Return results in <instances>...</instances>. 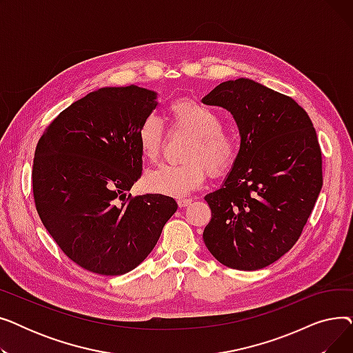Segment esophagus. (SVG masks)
Returning <instances> with one entry per match:
<instances>
[{
	"label": "esophagus",
	"instance_id": "obj_1",
	"mask_svg": "<svg viewBox=\"0 0 353 353\" xmlns=\"http://www.w3.org/2000/svg\"><path fill=\"white\" fill-rule=\"evenodd\" d=\"M192 203V199H179L177 200V206L179 208H186V206H189Z\"/></svg>",
	"mask_w": 353,
	"mask_h": 353
}]
</instances>
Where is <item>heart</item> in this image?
Here are the masks:
<instances>
[{"mask_svg":"<svg viewBox=\"0 0 353 353\" xmlns=\"http://www.w3.org/2000/svg\"><path fill=\"white\" fill-rule=\"evenodd\" d=\"M172 130H180L192 136L181 164H163L147 172L145 186L152 192L181 197L200 188L208 170L213 177L229 173L240 157V137L234 130L225 128V120L219 111L196 100H176L167 107ZM161 120L148 114L140 123L136 140L139 153L147 163L157 161L164 144Z\"/></svg>","mask_w":353,"mask_h":353,"instance_id":"b5f03b06","label":"heart"}]
</instances>
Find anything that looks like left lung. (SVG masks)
I'll list each match as a JSON object with an SVG mask.
<instances>
[{
    "mask_svg": "<svg viewBox=\"0 0 353 353\" xmlns=\"http://www.w3.org/2000/svg\"><path fill=\"white\" fill-rule=\"evenodd\" d=\"M203 103L228 108L242 137L225 184L205 197L203 240L221 265L263 269L298 242L321 193L316 132L292 97L248 79L219 84Z\"/></svg>",
    "mask_w": 353,
    "mask_h": 353,
    "instance_id": "8db88e82",
    "label": "left lung"
}]
</instances>
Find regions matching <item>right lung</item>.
Here are the masks:
<instances>
[{"instance_id": "right-lung-1", "label": "right lung", "mask_w": 353, "mask_h": 353, "mask_svg": "<svg viewBox=\"0 0 353 353\" xmlns=\"http://www.w3.org/2000/svg\"><path fill=\"white\" fill-rule=\"evenodd\" d=\"M154 100L134 84L100 88L63 110L37 143V213L60 249L92 273L133 270L177 210L169 196L128 194L141 176L136 133Z\"/></svg>"}]
</instances>
